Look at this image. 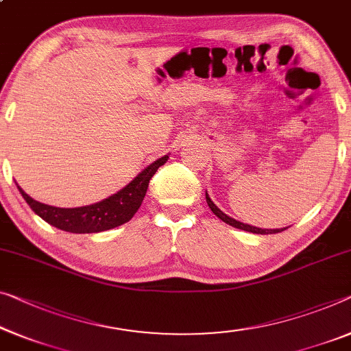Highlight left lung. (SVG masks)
<instances>
[{
    "mask_svg": "<svg viewBox=\"0 0 351 351\" xmlns=\"http://www.w3.org/2000/svg\"><path fill=\"white\" fill-rule=\"evenodd\" d=\"M206 203H208V206L211 208V211L216 214V216L221 219V221H223L226 223H228V226H232V227H234V228H241V230H245V232H252V233H258V234H273V233H280V232H284L285 228H276V230H266V228H257V227H252V226H247V223H243V222H238V221H234V219H232V217H228L227 214H223L221 209H219L216 205H214V203L211 202V198L208 197V193H206Z\"/></svg>",
    "mask_w": 351,
    "mask_h": 351,
    "instance_id": "left-lung-1",
    "label": "left lung"
}]
</instances>
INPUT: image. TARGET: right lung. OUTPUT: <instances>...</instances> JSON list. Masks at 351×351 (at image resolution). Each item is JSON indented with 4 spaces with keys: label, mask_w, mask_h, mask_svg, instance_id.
<instances>
[{
    "label": "right lung",
    "mask_w": 351,
    "mask_h": 351,
    "mask_svg": "<svg viewBox=\"0 0 351 351\" xmlns=\"http://www.w3.org/2000/svg\"><path fill=\"white\" fill-rule=\"evenodd\" d=\"M167 159H169V156H164V158L153 162L149 167H146L142 173L135 176L124 189L90 206L56 208L33 200L20 187L19 191L31 209L45 222H49L50 226L69 233L106 232V230L123 226V223L129 222L134 217V214L138 211L140 205H142L149 180L154 176L159 167L165 164Z\"/></svg>",
    "instance_id": "right-lung-1"
}]
</instances>
